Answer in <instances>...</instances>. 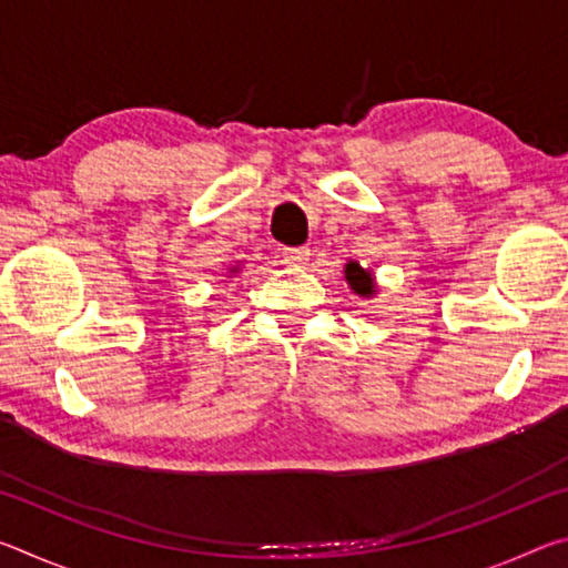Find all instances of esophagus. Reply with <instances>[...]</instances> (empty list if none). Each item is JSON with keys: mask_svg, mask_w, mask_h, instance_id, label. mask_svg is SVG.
Listing matches in <instances>:
<instances>
[{"mask_svg": "<svg viewBox=\"0 0 568 568\" xmlns=\"http://www.w3.org/2000/svg\"><path fill=\"white\" fill-rule=\"evenodd\" d=\"M307 257H311V247L301 245V247H283V261L291 265H303Z\"/></svg>", "mask_w": 568, "mask_h": 568, "instance_id": "esophagus-1", "label": "esophagus"}]
</instances>
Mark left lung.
I'll use <instances>...</instances> for the list:
<instances>
[{
  "mask_svg": "<svg viewBox=\"0 0 568 568\" xmlns=\"http://www.w3.org/2000/svg\"><path fill=\"white\" fill-rule=\"evenodd\" d=\"M345 281H348V285L353 287V293H358L363 297L376 295V281H373V275L355 261L345 265Z\"/></svg>",
  "mask_w": 568,
  "mask_h": 568,
  "instance_id": "obj_1",
  "label": "left lung"
}]
</instances>
